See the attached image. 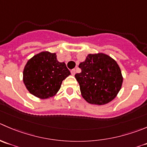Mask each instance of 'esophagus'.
Returning <instances> with one entry per match:
<instances>
[{
  "mask_svg": "<svg viewBox=\"0 0 147 147\" xmlns=\"http://www.w3.org/2000/svg\"><path fill=\"white\" fill-rule=\"evenodd\" d=\"M75 69H72V70H71V74H72V75H75Z\"/></svg>",
  "mask_w": 147,
  "mask_h": 147,
  "instance_id": "obj_1",
  "label": "esophagus"
}]
</instances>
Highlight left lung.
I'll list each match as a JSON object with an SVG mask.
<instances>
[{"label": "left lung", "instance_id": "8db88e82", "mask_svg": "<svg viewBox=\"0 0 147 147\" xmlns=\"http://www.w3.org/2000/svg\"><path fill=\"white\" fill-rule=\"evenodd\" d=\"M75 75L81 94L89 103L104 105L113 100L121 88L123 77L117 62L102 53L87 56Z\"/></svg>", "mask_w": 147, "mask_h": 147}]
</instances>
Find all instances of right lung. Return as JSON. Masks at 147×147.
I'll return each instance as SVG.
<instances>
[{"label":"right lung","instance_id":"right-lung-1","mask_svg":"<svg viewBox=\"0 0 147 147\" xmlns=\"http://www.w3.org/2000/svg\"><path fill=\"white\" fill-rule=\"evenodd\" d=\"M70 72L65 62H59L55 53L42 52L27 62L23 80L30 93L45 99L54 96Z\"/></svg>","mask_w":147,"mask_h":147}]
</instances>
